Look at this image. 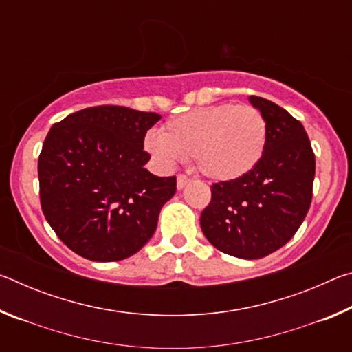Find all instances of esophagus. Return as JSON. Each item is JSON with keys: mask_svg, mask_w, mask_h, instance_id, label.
Returning <instances> with one entry per match:
<instances>
[{"mask_svg": "<svg viewBox=\"0 0 352 352\" xmlns=\"http://www.w3.org/2000/svg\"><path fill=\"white\" fill-rule=\"evenodd\" d=\"M189 182H190V178L188 175H184V174H178L177 175V188L178 189H183Z\"/></svg>", "mask_w": 352, "mask_h": 352, "instance_id": "esophagus-1", "label": "esophagus"}]
</instances>
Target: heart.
I'll use <instances>...</instances> for the list:
<instances>
[{"instance_id":"b5f03b06","label":"heart","mask_w":352,"mask_h":352,"mask_svg":"<svg viewBox=\"0 0 352 352\" xmlns=\"http://www.w3.org/2000/svg\"><path fill=\"white\" fill-rule=\"evenodd\" d=\"M267 144V124L252 105L222 104L195 109L170 119L162 135L146 136V151L163 164L192 158L211 180L228 182L248 174Z\"/></svg>"}]
</instances>
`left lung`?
<instances>
[{
  "mask_svg": "<svg viewBox=\"0 0 352 352\" xmlns=\"http://www.w3.org/2000/svg\"><path fill=\"white\" fill-rule=\"evenodd\" d=\"M267 124L259 163L236 180L211 184L200 216L206 239L222 253L259 259L285 245L311 208L315 155L302 124L264 98L250 96Z\"/></svg>",
  "mask_w": 352,
  "mask_h": 352,
  "instance_id": "1",
  "label": "left lung"
}]
</instances>
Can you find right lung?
Segmentation results:
<instances>
[{"mask_svg":"<svg viewBox=\"0 0 352 352\" xmlns=\"http://www.w3.org/2000/svg\"><path fill=\"white\" fill-rule=\"evenodd\" d=\"M162 116L119 105L83 109L51 127L38 157L47 223L82 258L115 262L146 245L175 177L144 169L147 130Z\"/></svg>","mask_w":352,"mask_h":352,"instance_id":"right-lung-1","label":"right lung"}]
</instances>
